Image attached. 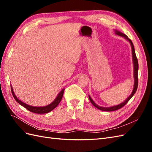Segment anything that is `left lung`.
Segmentation results:
<instances>
[{
  "instance_id": "8db88e82",
  "label": "left lung",
  "mask_w": 152,
  "mask_h": 152,
  "mask_svg": "<svg viewBox=\"0 0 152 152\" xmlns=\"http://www.w3.org/2000/svg\"><path fill=\"white\" fill-rule=\"evenodd\" d=\"M115 33L116 35L121 36V37H124L127 40H128L129 42H130L131 45V49H132V61H133V65H134V87H133V90L132 93L131 94V95L129 96V97L126 99V101H124V102H122V103L119 104L118 105L114 106V107H100V106H98L97 104H96L94 101L92 99V98H91V96L89 95V98L91 103L93 104V106L96 108H97L98 109L102 110V111H106V112H112V111H115V110H117L118 109L121 108L122 107H123L124 105H125L131 99V98L132 97L134 94H135V93L136 92L137 88V85H138V77H137V72H138V61H137V59L136 58V53H135V50H134V45H133L132 41L131 39H129L128 38V37L125 35L124 34L122 33V32L119 31L118 30H115Z\"/></svg>"
}]
</instances>
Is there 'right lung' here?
Segmentation results:
<instances>
[{
    "label": "right lung",
    "instance_id": "add662e5",
    "mask_svg": "<svg viewBox=\"0 0 152 152\" xmlns=\"http://www.w3.org/2000/svg\"><path fill=\"white\" fill-rule=\"evenodd\" d=\"M11 87L12 94L14 98L15 99V100L16 101V102L18 103H19L20 104L23 106V107H25V108H26L28 110H29V111H30L31 112H33V113H47L50 112V111H52L53 110H54L55 108L57 107V106L58 105V104L59 103V102H61V99L63 98L64 90H65V89H62L60 91V93H59L58 94L56 99H55L53 101V102L51 103H50L49 104H48L47 106H45V107H34V106H30V105L27 104H26V103H25L23 102H22L21 100H20L19 99H18L16 97V96L15 95V93H14L11 85Z\"/></svg>",
    "mask_w": 152,
    "mask_h": 152
}]
</instances>
